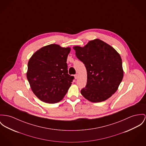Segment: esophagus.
<instances>
[{"label":"esophagus","instance_id":"esophagus-1","mask_svg":"<svg viewBox=\"0 0 146 146\" xmlns=\"http://www.w3.org/2000/svg\"><path fill=\"white\" fill-rule=\"evenodd\" d=\"M74 76V78L76 79H78V75L77 74H75Z\"/></svg>","mask_w":146,"mask_h":146}]
</instances>
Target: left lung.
<instances>
[{"label":"left lung","instance_id":"left-lung-1","mask_svg":"<svg viewBox=\"0 0 146 146\" xmlns=\"http://www.w3.org/2000/svg\"><path fill=\"white\" fill-rule=\"evenodd\" d=\"M76 55L85 65L87 82L82 95L94 103L106 101L117 90L123 77L119 54L99 39L90 41L83 47L74 46Z\"/></svg>","mask_w":146,"mask_h":146}]
</instances>
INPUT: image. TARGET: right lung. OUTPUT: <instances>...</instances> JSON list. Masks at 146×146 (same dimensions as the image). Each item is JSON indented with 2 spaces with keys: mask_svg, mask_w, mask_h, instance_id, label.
<instances>
[{
  "mask_svg": "<svg viewBox=\"0 0 146 146\" xmlns=\"http://www.w3.org/2000/svg\"><path fill=\"white\" fill-rule=\"evenodd\" d=\"M70 48L52 44L29 59L27 77L34 94L48 103H56L66 94L74 79L68 73L67 59Z\"/></svg>",
  "mask_w": 146,
  "mask_h": 146,
  "instance_id": "add662e5",
  "label": "right lung"
}]
</instances>
